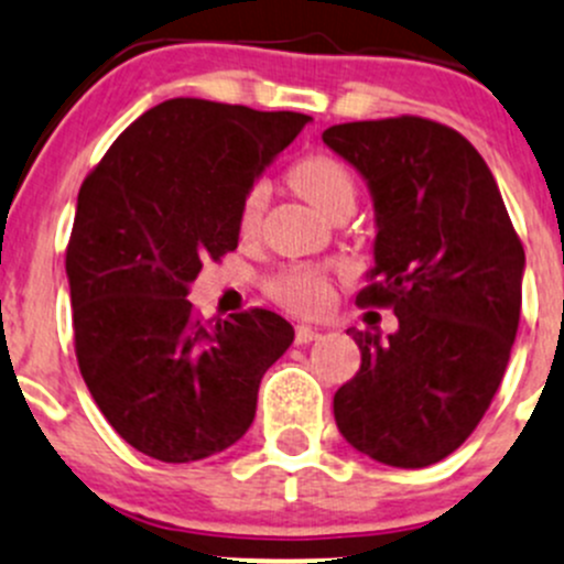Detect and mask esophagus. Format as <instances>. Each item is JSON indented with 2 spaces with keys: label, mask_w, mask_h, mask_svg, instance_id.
Instances as JSON below:
<instances>
[{
  "label": "esophagus",
  "mask_w": 564,
  "mask_h": 564,
  "mask_svg": "<svg viewBox=\"0 0 564 564\" xmlns=\"http://www.w3.org/2000/svg\"><path fill=\"white\" fill-rule=\"evenodd\" d=\"M316 338H322V333L314 327H308V324H297V327H294V340H297L300 346L311 344V340H316Z\"/></svg>",
  "instance_id": "1"
}]
</instances>
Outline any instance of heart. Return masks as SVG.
I'll return each mask as SVG.
<instances>
[{
	"label": "heart",
	"instance_id": "heart-1",
	"mask_svg": "<svg viewBox=\"0 0 564 564\" xmlns=\"http://www.w3.org/2000/svg\"><path fill=\"white\" fill-rule=\"evenodd\" d=\"M289 182H292V187L305 202L314 204L318 213L329 215V218L340 213V209L355 207V174H351V169L340 158L329 155V152H308V155L297 158L289 166ZM264 204L267 185L261 180L250 182L240 202V215H237V226H240L242 237H250L259 229ZM272 294L286 308L300 311V314H318V311L329 305L327 278L322 272L305 270V267H289V270L278 272L272 278Z\"/></svg>",
	"mask_w": 564,
	"mask_h": 564
}]
</instances>
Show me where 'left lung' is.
<instances>
[{"instance_id":"1","label":"left lung","mask_w":564,"mask_h":564,"mask_svg":"<svg viewBox=\"0 0 564 564\" xmlns=\"http://www.w3.org/2000/svg\"><path fill=\"white\" fill-rule=\"evenodd\" d=\"M322 139L373 196L377 267L357 305L398 316L388 340L346 329L362 362L335 392V423L379 464L431 466L464 445L502 382L524 246L491 169L458 130L403 113L333 124Z\"/></svg>"}]
</instances>
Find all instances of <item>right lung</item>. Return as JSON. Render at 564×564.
<instances>
[{
	"instance_id": "right-lung-1",
	"label": "right lung",
	"mask_w": 564,
	"mask_h": 564,
	"mask_svg": "<svg viewBox=\"0 0 564 564\" xmlns=\"http://www.w3.org/2000/svg\"><path fill=\"white\" fill-rule=\"evenodd\" d=\"M311 117L174 98L141 113L78 191L67 242L82 377L144 456L187 464L250 429L261 377L294 340L264 308L202 318L187 286L240 240V202Z\"/></svg>"
}]
</instances>
